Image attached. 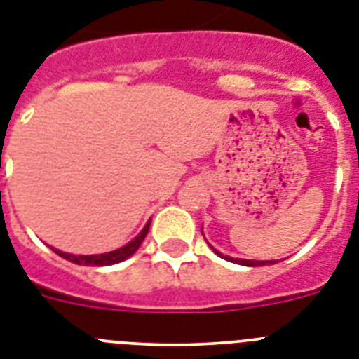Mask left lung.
Masks as SVG:
<instances>
[{"label": "left lung", "mask_w": 359, "mask_h": 359, "mask_svg": "<svg viewBox=\"0 0 359 359\" xmlns=\"http://www.w3.org/2000/svg\"><path fill=\"white\" fill-rule=\"evenodd\" d=\"M212 250L215 252L217 255H221L222 259L226 261H231V263H237V264H243V266H264V264H273L276 261H255V259H236V257H230V255H222L221 252H217L215 248L212 246Z\"/></svg>", "instance_id": "8db88e82"}]
</instances>
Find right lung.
I'll return each mask as SVG.
<instances>
[{
	"label": "right lung",
	"instance_id": "1",
	"mask_svg": "<svg viewBox=\"0 0 359 359\" xmlns=\"http://www.w3.org/2000/svg\"><path fill=\"white\" fill-rule=\"evenodd\" d=\"M149 224H151V219L146 222V226L142 228V231L135 237L133 241H129L128 245H123L122 248L118 250H113V252H105V254H95V255H74V254H67V252H62V250H56L54 252L60 255V257L67 259L71 263L74 264H86V266H111V264H116V263H122L126 261L128 257L137 252L142 245V241L146 239L147 231H149Z\"/></svg>",
	"mask_w": 359,
	"mask_h": 359
}]
</instances>
